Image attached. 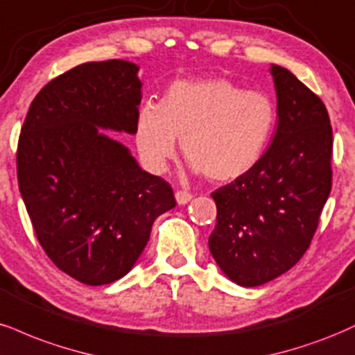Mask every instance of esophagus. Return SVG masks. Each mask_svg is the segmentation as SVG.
I'll use <instances>...</instances> for the list:
<instances>
[{
  "label": "esophagus",
  "instance_id": "obj_1",
  "mask_svg": "<svg viewBox=\"0 0 355 355\" xmlns=\"http://www.w3.org/2000/svg\"><path fill=\"white\" fill-rule=\"evenodd\" d=\"M191 199H193V194L187 193V191H182V189L176 191V201H178V204H187V202L191 201Z\"/></svg>",
  "mask_w": 355,
  "mask_h": 355
}]
</instances>
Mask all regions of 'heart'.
<instances>
[{"label":"heart","mask_w":355,"mask_h":355,"mask_svg":"<svg viewBox=\"0 0 355 355\" xmlns=\"http://www.w3.org/2000/svg\"><path fill=\"white\" fill-rule=\"evenodd\" d=\"M277 126L276 103L226 78L174 81L159 104L137 110L135 139L149 168L164 169L176 137L193 168L209 181L227 182L259 164Z\"/></svg>","instance_id":"obj_1"}]
</instances>
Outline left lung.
<instances>
[{
  "label": "left lung",
  "instance_id": "left-lung-1",
  "mask_svg": "<svg viewBox=\"0 0 355 355\" xmlns=\"http://www.w3.org/2000/svg\"><path fill=\"white\" fill-rule=\"evenodd\" d=\"M279 124L259 164L211 196L212 257L239 286L272 281L309 249L332 187V126L322 99L291 71L270 69Z\"/></svg>",
  "mask_w": 355,
  "mask_h": 355
}]
</instances>
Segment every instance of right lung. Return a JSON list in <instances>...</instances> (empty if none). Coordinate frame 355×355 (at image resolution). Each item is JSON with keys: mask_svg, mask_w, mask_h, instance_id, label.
Here are the masks:
<instances>
[{"mask_svg": "<svg viewBox=\"0 0 355 355\" xmlns=\"http://www.w3.org/2000/svg\"><path fill=\"white\" fill-rule=\"evenodd\" d=\"M123 60L85 62L51 79L24 119L16 151L19 193L46 256L87 286L129 272L173 187L146 173L99 128L135 135L141 81Z\"/></svg>", "mask_w": 355, "mask_h": 355, "instance_id": "add662e5", "label": "right lung"}]
</instances>
